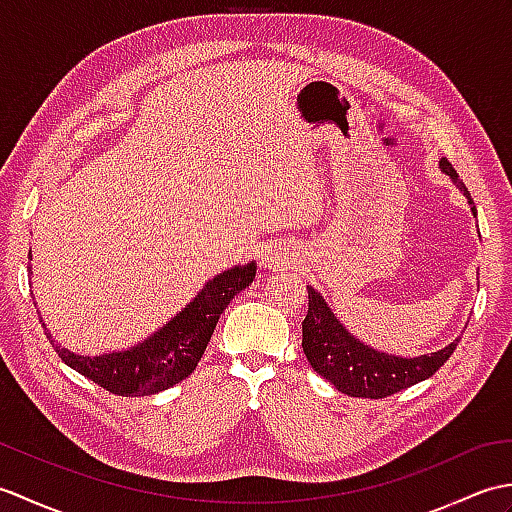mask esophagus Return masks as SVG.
I'll use <instances>...</instances> for the list:
<instances>
[{"instance_id": "obj_1", "label": "esophagus", "mask_w": 512, "mask_h": 512, "mask_svg": "<svg viewBox=\"0 0 512 512\" xmlns=\"http://www.w3.org/2000/svg\"><path fill=\"white\" fill-rule=\"evenodd\" d=\"M290 264V253L286 248H266L262 253V266L266 268H284Z\"/></svg>"}]
</instances>
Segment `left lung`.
<instances>
[{
    "mask_svg": "<svg viewBox=\"0 0 512 512\" xmlns=\"http://www.w3.org/2000/svg\"><path fill=\"white\" fill-rule=\"evenodd\" d=\"M440 171L444 176H449L455 187L464 193L466 202L471 206V213L477 217L469 189L464 187V182L447 158H440ZM308 301V314L301 323L303 352H306L314 372L321 374L328 383H332L341 394L347 396L385 398L420 383V380H427L449 361V356L460 343L458 336V339L444 345L438 352L413 358L380 352L361 339H356L336 319V314L328 306V301L321 297V292L312 286H308Z\"/></svg>",
    "mask_w": 512,
    "mask_h": 512,
    "instance_id": "8db88e82",
    "label": "left lung"
}]
</instances>
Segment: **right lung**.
<instances>
[{"instance_id":"add662e5","label":"right lung","mask_w":512,"mask_h":512,"mask_svg":"<svg viewBox=\"0 0 512 512\" xmlns=\"http://www.w3.org/2000/svg\"><path fill=\"white\" fill-rule=\"evenodd\" d=\"M28 259H32V250ZM28 273L32 275L30 266ZM255 273L257 264L250 262L237 264L215 275L176 317H171V321L147 336L145 341L121 352L81 356L52 341L46 323L43 328H46L48 339L61 361L81 376L94 380L96 385L116 396H151L178 385L198 367L220 314L235 299L237 292L253 284Z\"/></svg>"}]
</instances>
